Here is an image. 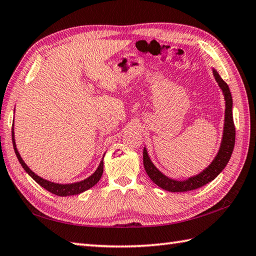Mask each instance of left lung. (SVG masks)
Returning a JSON list of instances; mask_svg holds the SVG:
<instances>
[{
  "instance_id": "left-lung-1",
  "label": "left lung",
  "mask_w": 256,
  "mask_h": 256,
  "mask_svg": "<svg viewBox=\"0 0 256 256\" xmlns=\"http://www.w3.org/2000/svg\"><path fill=\"white\" fill-rule=\"evenodd\" d=\"M213 74L215 76V80L218 81L220 88L223 91L225 99V122L223 138H222L220 150L218 152V155L214 158V160L210 162V165L205 168L203 172H200L198 175L190 177L186 180H172V178L165 176L162 172H159L155 167V165L152 162L150 158H149L146 148H144V170H146L147 175L157 186L162 188V190L172 192H188L197 190V188L208 184L210 182L214 180L215 178L218 176V174L224 170L225 166L228 165L230 156H232L235 144V126L232 112V94H230L228 84L220 78L218 72L213 69Z\"/></svg>"
}]
</instances>
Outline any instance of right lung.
I'll return each mask as SVG.
<instances>
[{"mask_svg": "<svg viewBox=\"0 0 256 256\" xmlns=\"http://www.w3.org/2000/svg\"><path fill=\"white\" fill-rule=\"evenodd\" d=\"M12 142H13V147H14V152H16V155L20 162L21 166L24 168L28 175H30L33 180H34L38 185L42 186L43 188H46L48 192H52L56 196H71V195H78L80 192H84L86 190H89L92 186H94L97 182L100 180L101 176H102L104 172V162H100V165L98 166L97 170H96L92 175L89 176L88 178H86L84 180H81L78 182H72V184H56V182H52L46 180H43L40 176H38L36 174L33 172L30 168L26 166V164L23 162V159L21 158L20 154L18 152L16 144V139H14V129L12 128ZM104 159V158H102Z\"/></svg>", "mask_w": 256, "mask_h": 256, "instance_id": "add662e5", "label": "right lung"}]
</instances>
